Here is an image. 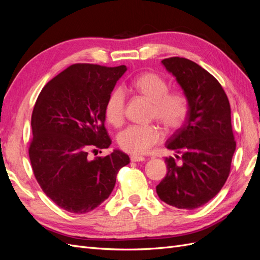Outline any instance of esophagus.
<instances>
[{
	"label": "esophagus",
	"instance_id": "esophagus-1",
	"mask_svg": "<svg viewBox=\"0 0 260 260\" xmlns=\"http://www.w3.org/2000/svg\"><path fill=\"white\" fill-rule=\"evenodd\" d=\"M130 159H131V161H143L145 158L142 156H139V155H131Z\"/></svg>",
	"mask_w": 260,
	"mask_h": 260
}]
</instances>
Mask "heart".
Listing matches in <instances>:
<instances>
[{
	"mask_svg": "<svg viewBox=\"0 0 260 260\" xmlns=\"http://www.w3.org/2000/svg\"><path fill=\"white\" fill-rule=\"evenodd\" d=\"M132 90L151 102V117L167 131H175L182 125L188 115V102L182 92L168 91L167 80L158 74L144 73L131 82ZM106 120L120 125L124 117V95L116 89L109 94L104 107ZM161 133L155 125H130L118 136L122 151L143 155L159 142Z\"/></svg>",
	"mask_w": 260,
	"mask_h": 260,
	"instance_id": "heart-1",
	"label": "heart"
}]
</instances>
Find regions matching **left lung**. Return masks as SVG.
I'll list each match as a JSON object with an SVG mask.
<instances>
[{
  "instance_id": "1",
  "label": "left lung",
  "mask_w": 260,
  "mask_h": 260,
  "mask_svg": "<svg viewBox=\"0 0 260 260\" xmlns=\"http://www.w3.org/2000/svg\"><path fill=\"white\" fill-rule=\"evenodd\" d=\"M176 77L188 102L182 127L166 142L177 154L166 157L167 175L156 186L159 199L179 209L205 205L229 177L235 140L229 100L221 84L207 70L183 57L161 60Z\"/></svg>"
}]
</instances>
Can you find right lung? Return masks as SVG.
<instances>
[{"instance_id": "1", "label": "right lung", "mask_w": 260, "mask_h": 260, "mask_svg": "<svg viewBox=\"0 0 260 260\" xmlns=\"http://www.w3.org/2000/svg\"><path fill=\"white\" fill-rule=\"evenodd\" d=\"M125 70L124 65L74 64L46 83L37 99L31 167L46 196L73 214H85L108 199L118 171L130 162L119 149L93 160L89 157L112 144L104 107Z\"/></svg>"}]
</instances>
